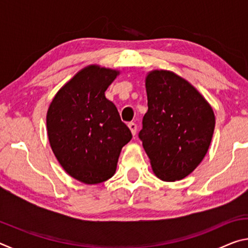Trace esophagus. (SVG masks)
Segmentation results:
<instances>
[{"instance_id":"34e87169","label":"esophagus","mask_w":248,"mask_h":248,"mask_svg":"<svg viewBox=\"0 0 248 248\" xmlns=\"http://www.w3.org/2000/svg\"><path fill=\"white\" fill-rule=\"evenodd\" d=\"M128 127H129V129L131 130V133L133 134V136H136V133H137V124H134V123H129L128 124Z\"/></svg>"}]
</instances>
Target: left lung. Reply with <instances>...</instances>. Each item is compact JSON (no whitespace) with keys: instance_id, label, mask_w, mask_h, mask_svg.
Instances as JSON below:
<instances>
[{"instance_id":"obj_1","label":"left lung","mask_w":248,"mask_h":248,"mask_svg":"<svg viewBox=\"0 0 248 248\" xmlns=\"http://www.w3.org/2000/svg\"><path fill=\"white\" fill-rule=\"evenodd\" d=\"M148 111L139 138L152 170L165 182L183 179L202 161L215 131V114L190 83L170 71L145 79Z\"/></svg>"}]
</instances>
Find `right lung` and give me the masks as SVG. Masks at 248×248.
<instances>
[{"label": "right lung", "mask_w": 248, "mask_h": 248, "mask_svg": "<svg viewBox=\"0 0 248 248\" xmlns=\"http://www.w3.org/2000/svg\"><path fill=\"white\" fill-rule=\"evenodd\" d=\"M119 72L91 65L54 96L47 114L50 145L64 170L84 184H99L115 174L123 146L131 140L105 92Z\"/></svg>", "instance_id": "obj_1"}]
</instances>
